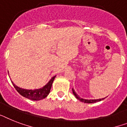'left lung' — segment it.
I'll return each instance as SVG.
<instances>
[{
  "mask_svg": "<svg viewBox=\"0 0 127 127\" xmlns=\"http://www.w3.org/2000/svg\"><path fill=\"white\" fill-rule=\"evenodd\" d=\"M72 93H73V94L74 95V96H76V98H77V99H78L79 100H80L81 102H84V103H88V104H91V103H95V102H100V101L105 99V98H100V99H92V100H91V99H90V100L84 99V98H80L78 94L75 92V91L74 90V89H73V88H72Z\"/></svg>",
  "mask_w": 127,
  "mask_h": 127,
  "instance_id": "8db88e82",
  "label": "left lung"
}]
</instances>
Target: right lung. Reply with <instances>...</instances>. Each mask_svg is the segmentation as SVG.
<instances>
[{
    "label": "right lung",
    "mask_w": 127,
    "mask_h": 127,
    "mask_svg": "<svg viewBox=\"0 0 127 127\" xmlns=\"http://www.w3.org/2000/svg\"><path fill=\"white\" fill-rule=\"evenodd\" d=\"M55 77H56V76L52 77L51 78V80H49L47 83V84L44 85V87L36 89H22L15 85L13 83V81H12V83H13V87H15L17 92L19 93L21 95H22L23 96L27 98L28 99L32 100H40L44 99V98L47 97V95H49Z\"/></svg>",
    "instance_id": "1"
}]
</instances>
